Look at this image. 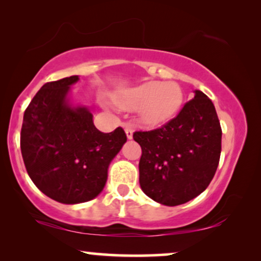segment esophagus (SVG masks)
<instances>
[{"instance_id": "esophagus-1", "label": "esophagus", "mask_w": 261, "mask_h": 261, "mask_svg": "<svg viewBox=\"0 0 261 261\" xmlns=\"http://www.w3.org/2000/svg\"><path fill=\"white\" fill-rule=\"evenodd\" d=\"M124 132H126V135H127V139H133V129H132V127L129 124H124Z\"/></svg>"}]
</instances>
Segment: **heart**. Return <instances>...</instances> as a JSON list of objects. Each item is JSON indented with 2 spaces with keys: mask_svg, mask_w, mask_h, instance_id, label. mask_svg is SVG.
<instances>
[{
  "mask_svg": "<svg viewBox=\"0 0 261 261\" xmlns=\"http://www.w3.org/2000/svg\"><path fill=\"white\" fill-rule=\"evenodd\" d=\"M117 107L129 112L139 110L146 126H160L177 115L184 101L180 85L174 82L149 81L135 87L121 89L113 96Z\"/></svg>",
  "mask_w": 261,
  "mask_h": 261,
  "instance_id": "obj_1",
  "label": "heart"
}]
</instances>
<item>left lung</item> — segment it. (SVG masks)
Segmentation results:
<instances>
[{
  "label": "left lung",
  "mask_w": 261,
  "mask_h": 261,
  "mask_svg": "<svg viewBox=\"0 0 261 261\" xmlns=\"http://www.w3.org/2000/svg\"><path fill=\"white\" fill-rule=\"evenodd\" d=\"M195 96L162 128L135 132L141 146L139 181L153 201L167 206L187 203L208 188L221 154L220 121L208 96Z\"/></svg>",
  "instance_id": "left-lung-1"
}]
</instances>
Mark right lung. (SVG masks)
Listing matches in <instances>:
<instances>
[{
	"label": "right lung",
	"mask_w": 261,
	"mask_h": 261,
	"mask_svg": "<svg viewBox=\"0 0 261 261\" xmlns=\"http://www.w3.org/2000/svg\"><path fill=\"white\" fill-rule=\"evenodd\" d=\"M78 76L41 87L23 114L21 153L28 176L39 190L64 204L91 201L108 179L112 160L127 137L121 127L102 133L92 107L76 105L71 87Z\"/></svg>",
	"instance_id": "obj_1"
}]
</instances>
